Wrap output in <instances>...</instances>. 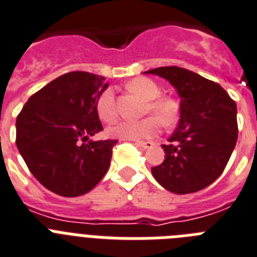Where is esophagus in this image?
I'll use <instances>...</instances> for the list:
<instances>
[{
  "label": "esophagus",
  "instance_id": "esophagus-1",
  "mask_svg": "<svg viewBox=\"0 0 257 257\" xmlns=\"http://www.w3.org/2000/svg\"><path fill=\"white\" fill-rule=\"evenodd\" d=\"M136 145H139L144 149H149V148L153 147L154 143H152V141H136Z\"/></svg>",
  "mask_w": 257,
  "mask_h": 257
}]
</instances>
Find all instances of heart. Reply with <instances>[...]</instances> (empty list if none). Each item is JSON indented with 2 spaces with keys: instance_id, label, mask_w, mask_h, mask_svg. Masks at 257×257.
Here are the masks:
<instances>
[{
  "instance_id": "b5f03b06",
  "label": "heart",
  "mask_w": 257,
  "mask_h": 257,
  "mask_svg": "<svg viewBox=\"0 0 257 257\" xmlns=\"http://www.w3.org/2000/svg\"><path fill=\"white\" fill-rule=\"evenodd\" d=\"M126 88L147 101L144 113H152L156 118L147 117L140 121H118L108 128L109 136L121 140L149 139L157 133V119L164 126H169L176 121L178 104L172 97L161 96V87L156 81L149 78H136L129 81ZM96 112L100 120L105 122L113 121L117 117V105L113 89L107 88L100 93L96 101Z\"/></svg>"
}]
</instances>
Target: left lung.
Instances as JSON below:
<instances>
[{"instance_id":"8db88e82","label":"left lung","mask_w":257,"mask_h":257,"mask_svg":"<svg viewBox=\"0 0 257 257\" xmlns=\"http://www.w3.org/2000/svg\"><path fill=\"white\" fill-rule=\"evenodd\" d=\"M176 87L181 118L162 145L165 160L152 168L161 186L176 194L195 193L223 173L237 140L236 104L215 83L186 68L169 66L145 71Z\"/></svg>"}]
</instances>
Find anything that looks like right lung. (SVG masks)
I'll use <instances>...</instances> for the list:
<instances>
[{
	"mask_svg": "<svg viewBox=\"0 0 257 257\" xmlns=\"http://www.w3.org/2000/svg\"><path fill=\"white\" fill-rule=\"evenodd\" d=\"M104 76L74 71L30 96L17 116L16 144L31 174L50 191L79 197L101 181L117 140L89 141L103 131L96 101Z\"/></svg>",
	"mask_w": 257,
	"mask_h": 257,
	"instance_id": "1",
	"label": "right lung"
}]
</instances>
